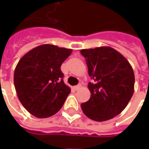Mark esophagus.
<instances>
[{
  "label": "esophagus",
  "mask_w": 149,
  "mask_h": 149,
  "mask_svg": "<svg viewBox=\"0 0 149 149\" xmlns=\"http://www.w3.org/2000/svg\"><path fill=\"white\" fill-rule=\"evenodd\" d=\"M80 88H81V84H78V85H76V86L73 87V89L77 91L78 90V89H80Z\"/></svg>",
  "instance_id": "1"
}]
</instances>
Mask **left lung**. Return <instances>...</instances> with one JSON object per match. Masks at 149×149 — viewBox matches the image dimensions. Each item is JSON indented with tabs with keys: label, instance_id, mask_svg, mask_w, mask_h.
Segmentation results:
<instances>
[{
	"label": "left lung",
	"instance_id": "8db88e82",
	"mask_svg": "<svg viewBox=\"0 0 149 149\" xmlns=\"http://www.w3.org/2000/svg\"><path fill=\"white\" fill-rule=\"evenodd\" d=\"M93 83L88 84L90 99L81 104L85 116L105 121L125 109L134 93L135 77L125 56L111 47L81 49Z\"/></svg>",
	"mask_w": 149,
	"mask_h": 149
}]
</instances>
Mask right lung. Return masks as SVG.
<instances>
[{
    "label": "right lung",
    "instance_id": "right-lung-1",
    "mask_svg": "<svg viewBox=\"0 0 149 149\" xmlns=\"http://www.w3.org/2000/svg\"><path fill=\"white\" fill-rule=\"evenodd\" d=\"M72 49L53 45L34 48L19 61L14 85L24 109L38 118L54 115L61 109L71 89L64 83L62 63Z\"/></svg>",
    "mask_w": 149,
    "mask_h": 149
}]
</instances>
